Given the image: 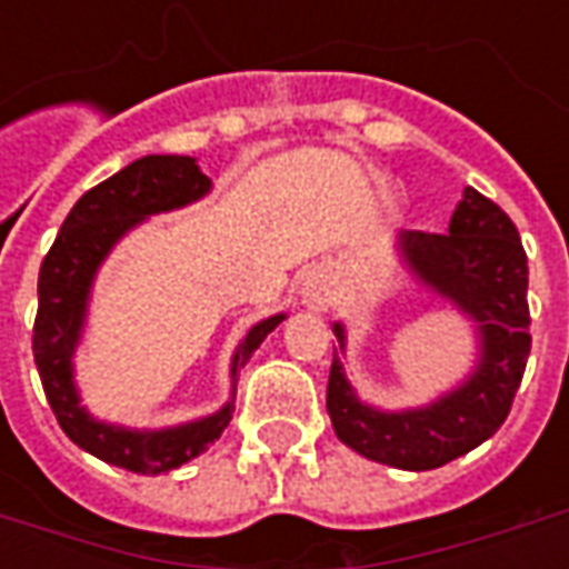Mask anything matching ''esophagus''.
I'll list each match as a JSON object with an SVG mask.
<instances>
[{"mask_svg": "<svg viewBox=\"0 0 569 569\" xmlns=\"http://www.w3.org/2000/svg\"><path fill=\"white\" fill-rule=\"evenodd\" d=\"M329 301H332V292H329V286L322 283V280H308L305 283V305L313 310H326L329 308Z\"/></svg>", "mask_w": 569, "mask_h": 569, "instance_id": "1", "label": "esophagus"}]
</instances>
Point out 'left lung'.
<instances>
[{"mask_svg":"<svg viewBox=\"0 0 569 569\" xmlns=\"http://www.w3.org/2000/svg\"><path fill=\"white\" fill-rule=\"evenodd\" d=\"M399 243L411 271L478 322V369L439 402L387 415L359 402L335 350L326 408L347 448L375 463L423 472L478 448L509 418L530 357L527 252L512 219L476 188H466L445 234L406 231ZM335 338L345 345L341 326Z\"/></svg>","mask_w":569,"mask_h":569,"instance_id":"obj_1","label":"left lung"}]
</instances>
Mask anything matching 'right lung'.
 <instances>
[{
  "instance_id": "right-lung-1",
  "label": "right lung",
  "mask_w": 569,
  "mask_h": 569,
  "mask_svg": "<svg viewBox=\"0 0 569 569\" xmlns=\"http://www.w3.org/2000/svg\"><path fill=\"white\" fill-rule=\"evenodd\" d=\"M210 191V179L200 173L194 158L186 154H146L128 163L124 170L109 176L106 182L84 191L76 207L63 219L57 240L48 249L39 268V310L32 326V357L42 378L48 406L57 423L79 448L106 463L121 466L140 476H161L191 457L207 451L231 423L234 402H228L212 418L182 423L158 432H133V429L109 427L79 406V393L72 383V350L79 345L84 305L91 292L93 273L116 247V240L128 228L142 222L151 212L176 210ZM283 322V313L252 326L234 353V369L249 359V353Z\"/></svg>"
}]
</instances>
